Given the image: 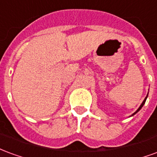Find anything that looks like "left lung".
<instances>
[{
	"label": "left lung",
	"mask_w": 157,
	"mask_h": 157,
	"mask_svg": "<svg viewBox=\"0 0 157 157\" xmlns=\"http://www.w3.org/2000/svg\"><path fill=\"white\" fill-rule=\"evenodd\" d=\"M147 97H148V94H147V96H146V97H145V100H144V101H143V102H142V103H141V105L140 106V108H139V109H137V110H136V111H135V112L134 113H133V114H132V116H133V115H135V113H138L139 111H140V109H141L142 107H143V106H144V104H145V101H146V98H147Z\"/></svg>",
	"instance_id": "8db88e82"
}]
</instances>
